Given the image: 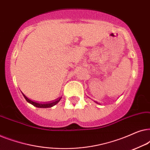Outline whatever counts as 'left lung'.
Listing matches in <instances>:
<instances>
[{"label": "left lung", "instance_id": "obj_1", "mask_svg": "<svg viewBox=\"0 0 150 150\" xmlns=\"http://www.w3.org/2000/svg\"><path fill=\"white\" fill-rule=\"evenodd\" d=\"M94 102H96V103H97V104H100V103H98V102H96V101H94Z\"/></svg>", "mask_w": 150, "mask_h": 150}]
</instances>
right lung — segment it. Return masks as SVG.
<instances>
[{"instance_id":"1","label":"right lung","mask_w":150,"mask_h":150,"mask_svg":"<svg viewBox=\"0 0 150 150\" xmlns=\"http://www.w3.org/2000/svg\"><path fill=\"white\" fill-rule=\"evenodd\" d=\"M22 95L24 96V98H25L26 101H27L28 103L31 104L32 105H33L34 106H35V107H38V108H51L52 107V106H54V105H56V104L58 103V102L60 101L61 98L62 97H59L58 98H57V99H55L54 100H52V101H50V102H36V101H33V100H30L29 98H28L26 96L24 95V94L22 93Z\"/></svg>"}]
</instances>
